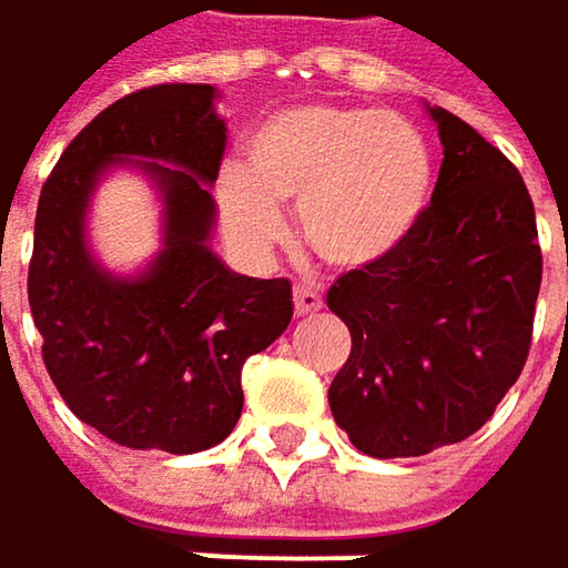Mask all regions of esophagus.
<instances>
[{"instance_id": "1", "label": "esophagus", "mask_w": 568, "mask_h": 568, "mask_svg": "<svg viewBox=\"0 0 568 568\" xmlns=\"http://www.w3.org/2000/svg\"><path fill=\"white\" fill-rule=\"evenodd\" d=\"M294 307L297 314H314L324 307V297L314 284H294Z\"/></svg>"}]
</instances>
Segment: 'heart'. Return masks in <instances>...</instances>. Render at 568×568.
I'll return each instance as SVG.
<instances>
[{
  "instance_id": "obj_1",
  "label": "heart",
  "mask_w": 568,
  "mask_h": 568,
  "mask_svg": "<svg viewBox=\"0 0 568 568\" xmlns=\"http://www.w3.org/2000/svg\"><path fill=\"white\" fill-rule=\"evenodd\" d=\"M433 154L417 125L357 105H294L261 122L244 168H224L217 217L247 257H267L287 234L277 204H297L304 244L357 271L394 254L424 217Z\"/></svg>"
}]
</instances>
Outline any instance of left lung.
Instances as JSON below:
<instances>
[{"label":"left lung","mask_w":568,"mask_h":568,"mask_svg":"<svg viewBox=\"0 0 568 568\" xmlns=\"http://www.w3.org/2000/svg\"><path fill=\"white\" fill-rule=\"evenodd\" d=\"M443 164L424 217L371 267L341 274L327 307L351 331L331 384L334 420L381 459L473 436L519 381L542 251L516 164L446 109H429Z\"/></svg>","instance_id":"1"}]
</instances>
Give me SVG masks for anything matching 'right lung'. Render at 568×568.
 <instances>
[{"label": "right lung", "mask_w": 568, "mask_h": 568, "mask_svg": "<svg viewBox=\"0 0 568 568\" xmlns=\"http://www.w3.org/2000/svg\"><path fill=\"white\" fill-rule=\"evenodd\" d=\"M211 102V85L184 82L119 99L72 139L39 194L29 307L45 371L82 424L132 449L217 446L244 407V361L294 314L287 277L234 274L207 247V184L224 158ZM125 156H151L165 194V251L135 282L105 275L84 247L91 187Z\"/></svg>", "instance_id": "obj_1"}]
</instances>
